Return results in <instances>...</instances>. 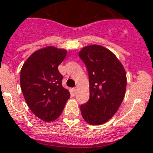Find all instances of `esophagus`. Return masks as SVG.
Instances as JSON below:
<instances>
[{
    "label": "esophagus",
    "mask_w": 153,
    "mask_h": 153,
    "mask_svg": "<svg viewBox=\"0 0 153 153\" xmlns=\"http://www.w3.org/2000/svg\"><path fill=\"white\" fill-rule=\"evenodd\" d=\"M73 91H74V93H76V87L74 88H73Z\"/></svg>",
    "instance_id": "1"
}]
</instances>
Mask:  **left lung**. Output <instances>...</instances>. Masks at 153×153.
Masks as SVG:
<instances>
[{
  "mask_svg": "<svg viewBox=\"0 0 153 153\" xmlns=\"http://www.w3.org/2000/svg\"><path fill=\"white\" fill-rule=\"evenodd\" d=\"M87 68L90 98L80 106L83 119L100 125L117 112L125 96L126 74L114 53L100 45L85 47L79 53Z\"/></svg>",
  "mask_w": 153,
  "mask_h": 153,
  "instance_id": "obj_1",
  "label": "left lung"
}]
</instances>
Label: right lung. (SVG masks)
<instances>
[{
  "label": "right lung",
  "mask_w": 153,
  "mask_h": 153,
  "mask_svg": "<svg viewBox=\"0 0 153 153\" xmlns=\"http://www.w3.org/2000/svg\"><path fill=\"white\" fill-rule=\"evenodd\" d=\"M66 54L65 50L54 47L42 48L27 59L21 70V88L26 102L32 112L44 121L58 118L70 98L58 70Z\"/></svg>",
  "instance_id": "1"
}]
</instances>
